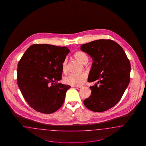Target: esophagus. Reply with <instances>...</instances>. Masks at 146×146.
I'll return each instance as SVG.
<instances>
[{"label": "esophagus", "instance_id": "34e87169", "mask_svg": "<svg viewBox=\"0 0 146 146\" xmlns=\"http://www.w3.org/2000/svg\"><path fill=\"white\" fill-rule=\"evenodd\" d=\"M75 88L78 90H81L83 88V86H75Z\"/></svg>", "mask_w": 146, "mask_h": 146}]
</instances>
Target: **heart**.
<instances>
[{"mask_svg":"<svg viewBox=\"0 0 146 146\" xmlns=\"http://www.w3.org/2000/svg\"><path fill=\"white\" fill-rule=\"evenodd\" d=\"M74 57L77 61L83 64H85L88 61V57L87 55L83 51H77L74 54ZM62 70L64 73L67 72V60H64L62 63ZM87 75L85 73L79 74H70L65 77L63 79L64 83L73 86H82L86 83Z\"/></svg>","mask_w":146,"mask_h":146,"instance_id":"b5f03b06","label":"heart"}]
</instances>
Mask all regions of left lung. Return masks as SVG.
Instances as JSON below:
<instances>
[{
	"instance_id": "obj_1",
	"label": "left lung",
	"mask_w": 146,
	"mask_h": 146,
	"mask_svg": "<svg viewBox=\"0 0 146 146\" xmlns=\"http://www.w3.org/2000/svg\"><path fill=\"white\" fill-rule=\"evenodd\" d=\"M80 50L93 60L88 82L90 96L84 101L86 108L96 112L107 111L120 100L130 79V63L123 49L111 39H100L83 44Z\"/></svg>"
}]
</instances>
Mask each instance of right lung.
Instances as JSON below:
<instances>
[{
	"label": "right lung",
	"mask_w": 146,
	"mask_h": 146,
	"mask_svg": "<svg viewBox=\"0 0 146 146\" xmlns=\"http://www.w3.org/2000/svg\"><path fill=\"white\" fill-rule=\"evenodd\" d=\"M67 47L46 44L32 45L17 65V84L25 100L35 111L50 114L64 101L68 85L62 79V63L70 52Z\"/></svg>",
	"instance_id": "1"
}]
</instances>
